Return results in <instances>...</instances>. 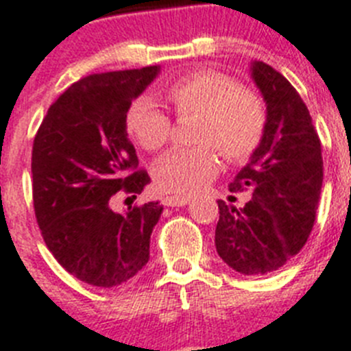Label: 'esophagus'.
Returning <instances> with one entry per match:
<instances>
[{
	"instance_id": "obj_1",
	"label": "esophagus",
	"mask_w": 351,
	"mask_h": 351,
	"mask_svg": "<svg viewBox=\"0 0 351 351\" xmlns=\"http://www.w3.org/2000/svg\"><path fill=\"white\" fill-rule=\"evenodd\" d=\"M189 202V196H166L164 198V205H167V207H184Z\"/></svg>"
}]
</instances>
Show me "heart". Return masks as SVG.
<instances>
[{
	"label": "heart",
	"mask_w": 351,
	"mask_h": 351,
	"mask_svg": "<svg viewBox=\"0 0 351 351\" xmlns=\"http://www.w3.org/2000/svg\"><path fill=\"white\" fill-rule=\"evenodd\" d=\"M164 96L176 116H198L194 141L202 146L171 149L155 166L160 189L193 194L219 169L217 152L241 164L253 157L266 134V105L257 93L239 87L228 75L196 69L166 85ZM171 119L148 96L132 99L125 112V130L141 148L158 152L171 137Z\"/></svg>",
	"instance_id": "1"
}]
</instances>
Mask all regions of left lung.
Returning a JSON list of instances; mask_svg holds the SVG:
<instances>
[{
  "mask_svg": "<svg viewBox=\"0 0 351 351\" xmlns=\"http://www.w3.org/2000/svg\"><path fill=\"white\" fill-rule=\"evenodd\" d=\"M252 76L267 105L266 134L252 160L230 184L250 191L243 208L219 205L216 250L237 273L276 271L305 246L323 185L321 141L307 105L276 69L253 62Z\"/></svg>",
  "mask_w": 351,
  "mask_h": 351,
  "instance_id": "8db88e82",
  "label": "left lung"
}]
</instances>
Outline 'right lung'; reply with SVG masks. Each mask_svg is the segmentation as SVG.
Listing matches in <instances>:
<instances>
[{"label":"right lung","instance_id":"add662e5","mask_svg":"<svg viewBox=\"0 0 351 351\" xmlns=\"http://www.w3.org/2000/svg\"><path fill=\"white\" fill-rule=\"evenodd\" d=\"M158 75V66L89 75L62 93L40 123L32 149L37 225L67 273L96 287H116L149 258L158 202L112 210L149 184L125 130V112Z\"/></svg>","mask_w":351,"mask_h":351}]
</instances>
